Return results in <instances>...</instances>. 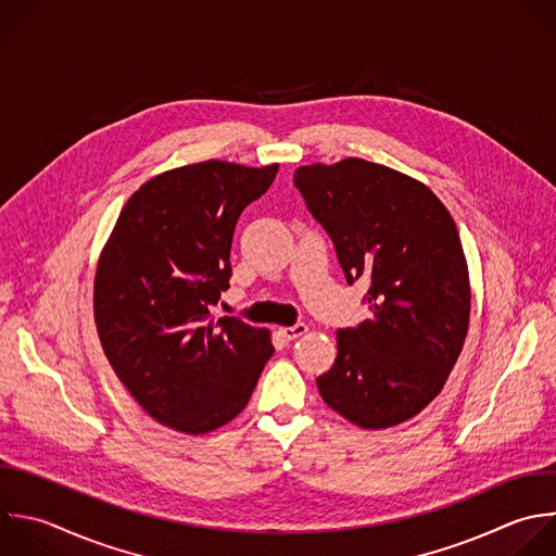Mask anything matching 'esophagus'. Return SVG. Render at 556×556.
Segmentation results:
<instances>
[{"label": "esophagus", "mask_w": 556, "mask_h": 556, "mask_svg": "<svg viewBox=\"0 0 556 556\" xmlns=\"http://www.w3.org/2000/svg\"><path fill=\"white\" fill-rule=\"evenodd\" d=\"M306 330H308V326L300 321V324H293V326H285V328H280L278 332H280V337H282L285 341H293V339L302 337Z\"/></svg>", "instance_id": "34e87169"}]
</instances>
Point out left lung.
<instances>
[{
  "label": "left lung",
  "instance_id": "8db88e82",
  "mask_svg": "<svg viewBox=\"0 0 556 556\" xmlns=\"http://www.w3.org/2000/svg\"><path fill=\"white\" fill-rule=\"evenodd\" d=\"M348 285L369 280L371 317L337 332L317 378L324 402L361 428L415 417L441 391L469 324V278L454 219L421 182L363 159L295 169Z\"/></svg>",
  "mask_w": 556,
  "mask_h": 556
}]
</instances>
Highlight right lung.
Returning <instances> with one entry per match:
<instances>
[{
  "instance_id": "right-lung-1",
  "label": "right lung",
  "mask_w": 556,
  "mask_h": 556,
  "mask_svg": "<svg viewBox=\"0 0 556 556\" xmlns=\"http://www.w3.org/2000/svg\"><path fill=\"white\" fill-rule=\"evenodd\" d=\"M278 165L206 161L161 174L124 206L96 276L109 363L161 424L204 434L235 419L274 354L269 332L211 311L230 287L235 226Z\"/></svg>"
}]
</instances>
